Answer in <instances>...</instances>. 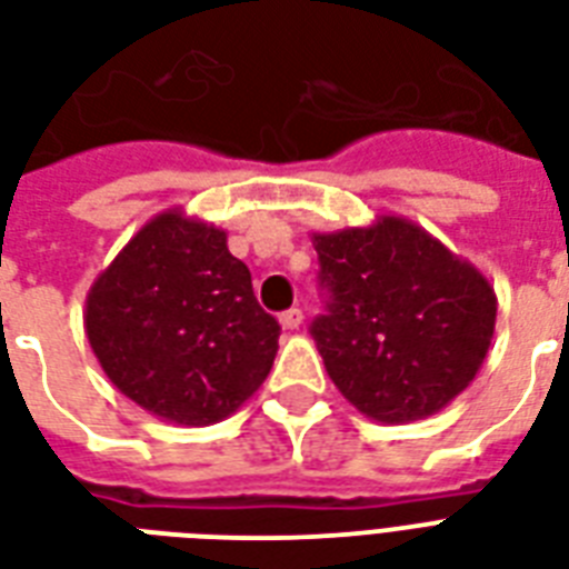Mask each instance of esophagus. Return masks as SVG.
Segmentation results:
<instances>
[{
	"instance_id": "34e87169",
	"label": "esophagus",
	"mask_w": 569,
	"mask_h": 569,
	"mask_svg": "<svg viewBox=\"0 0 569 569\" xmlns=\"http://www.w3.org/2000/svg\"><path fill=\"white\" fill-rule=\"evenodd\" d=\"M279 323L288 329V332H293V329H299L302 326V311L299 308H290V311H284V315L279 317Z\"/></svg>"
}]
</instances>
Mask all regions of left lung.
<instances>
[{
    "label": "left lung",
    "mask_w": 569,
    "mask_h": 569,
    "mask_svg": "<svg viewBox=\"0 0 569 569\" xmlns=\"http://www.w3.org/2000/svg\"><path fill=\"white\" fill-rule=\"evenodd\" d=\"M329 311L311 326L326 373L365 418L436 416L481 371L499 299L472 261L407 216L315 231Z\"/></svg>",
    "instance_id": "8db88e82"
}]
</instances>
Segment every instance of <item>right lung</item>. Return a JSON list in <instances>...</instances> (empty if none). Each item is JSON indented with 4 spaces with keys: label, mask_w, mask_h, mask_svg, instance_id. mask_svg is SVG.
I'll return each instance as SVG.
<instances>
[{
    "label": "right lung",
    "mask_w": 569,
    "mask_h": 569,
    "mask_svg": "<svg viewBox=\"0 0 569 569\" xmlns=\"http://www.w3.org/2000/svg\"><path fill=\"white\" fill-rule=\"evenodd\" d=\"M86 335L121 395L160 421H224L261 389L279 323L258 306L228 231L169 207L97 272Z\"/></svg>",
    "instance_id": "add662e5"
}]
</instances>
